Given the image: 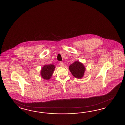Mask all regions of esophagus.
Masks as SVG:
<instances>
[{"mask_svg": "<svg viewBox=\"0 0 125 125\" xmlns=\"http://www.w3.org/2000/svg\"><path fill=\"white\" fill-rule=\"evenodd\" d=\"M60 65L61 66H62V67H63V66H64V64L63 62H60Z\"/></svg>", "mask_w": 125, "mask_h": 125, "instance_id": "1", "label": "esophagus"}]
</instances>
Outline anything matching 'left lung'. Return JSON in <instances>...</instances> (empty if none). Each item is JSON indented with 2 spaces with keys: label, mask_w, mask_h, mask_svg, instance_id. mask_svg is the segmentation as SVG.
Masks as SVG:
<instances>
[{
  "label": "left lung",
  "mask_w": 125,
  "mask_h": 125,
  "mask_svg": "<svg viewBox=\"0 0 125 125\" xmlns=\"http://www.w3.org/2000/svg\"><path fill=\"white\" fill-rule=\"evenodd\" d=\"M69 69L74 77L81 79L83 78L84 75L86 68L82 63L75 61L69 65Z\"/></svg>",
  "instance_id": "8db88e82"
}]
</instances>
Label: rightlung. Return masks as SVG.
Listing matches in <instances>:
<instances>
[{
    "label": "right lung",
    "mask_w": 125,
    "mask_h": 125,
    "mask_svg": "<svg viewBox=\"0 0 125 125\" xmlns=\"http://www.w3.org/2000/svg\"><path fill=\"white\" fill-rule=\"evenodd\" d=\"M55 66L53 64L43 65L40 71V74L42 78L44 80H49L52 76Z\"/></svg>",
    "instance_id": "1"
}]
</instances>
